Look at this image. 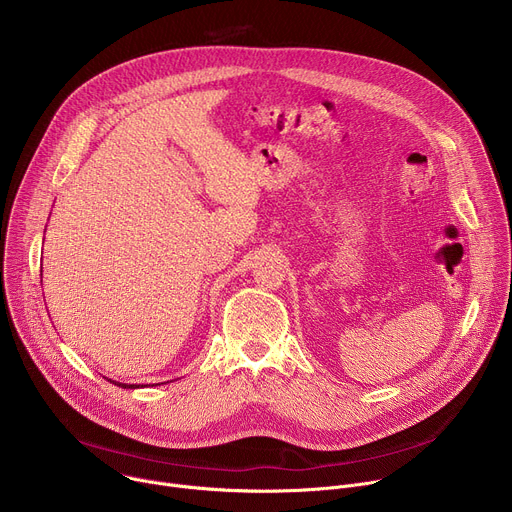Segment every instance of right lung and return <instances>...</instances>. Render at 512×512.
I'll return each instance as SVG.
<instances>
[{"label":"right lung","mask_w":512,"mask_h":512,"mask_svg":"<svg viewBox=\"0 0 512 512\" xmlns=\"http://www.w3.org/2000/svg\"><path fill=\"white\" fill-rule=\"evenodd\" d=\"M111 381V379H109ZM113 385H117V387H123V389H137L139 385H125V383H117V381H111ZM141 387H145V385H141Z\"/></svg>","instance_id":"obj_1"}]
</instances>
